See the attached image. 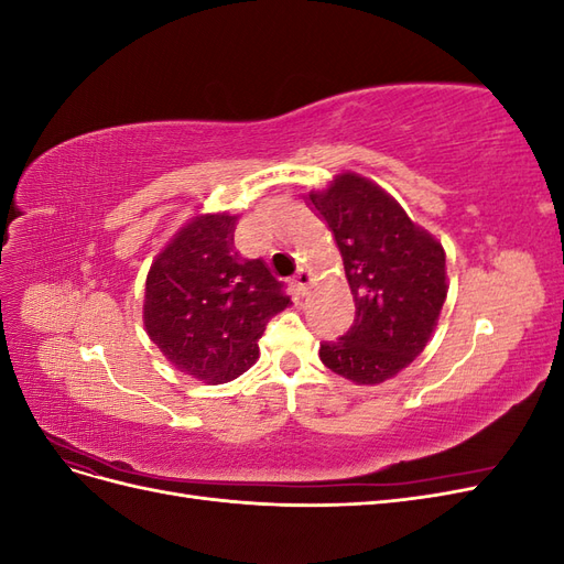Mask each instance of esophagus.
Returning a JSON list of instances; mask_svg holds the SVG:
<instances>
[{
  "label": "esophagus",
  "mask_w": 564,
  "mask_h": 564,
  "mask_svg": "<svg viewBox=\"0 0 564 564\" xmlns=\"http://www.w3.org/2000/svg\"><path fill=\"white\" fill-rule=\"evenodd\" d=\"M311 272L308 270H299L296 275H294V289H296V294H301V296H305L308 294V286H311Z\"/></svg>",
  "instance_id": "1"
}]
</instances>
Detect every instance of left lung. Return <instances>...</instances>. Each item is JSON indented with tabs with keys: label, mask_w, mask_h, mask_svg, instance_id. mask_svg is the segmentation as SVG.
<instances>
[{
	"label": "left lung",
	"mask_w": 564,
	"mask_h": 564,
	"mask_svg": "<svg viewBox=\"0 0 564 564\" xmlns=\"http://www.w3.org/2000/svg\"><path fill=\"white\" fill-rule=\"evenodd\" d=\"M305 204L329 226L355 301L352 327L319 344V360L362 386L414 362L447 299L445 249L379 185L340 174Z\"/></svg>",
	"instance_id": "left-lung-1"
}]
</instances>
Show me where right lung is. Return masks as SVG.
Masks as SVG:
<instances>
[{
	"instance_id": "1",
	"label": "right lung",
	"mask_w": 564,
	"mask_h": 564,
	"mask_svg": "<svg viewBox=\"0 0 564 564\" xmlns=\"http://www.w3.org/2000/svg\"><path fill=\"white\" fill-rule=\"evenodd\" d=\"M230 214L191 220L150 265L143 319L166 360L207 383H228L259 357L270 317L289 305L261 259L235 251Z\"/></svg>"
}]
</instances>
